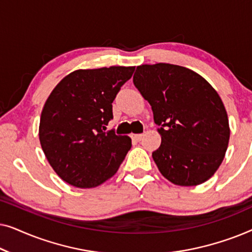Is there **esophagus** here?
<instances>
[{"label": "esophagus", "instance_id": "obj_1", "mask_svg": "<svg viewBox=\"0 0 252 252\" xmlns=\"http://www.w3.org/2000/svg\"><path fill=\"white\" fill-rule=\"evenodd\" d=\"M132 137L135 141H141V140H142V137H143V134H133Z\"/></svg>", "mask_w": 252, "mask_h": 252}]
</instances>
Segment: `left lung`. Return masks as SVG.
Masks as SVG:
<instances>
[{"label": "left lung", "mask_w": 252, "mask_h": 252, "mask_svg": "<svg viewBox=\"0 0 252 252\" xmlns=\"http://www.w3.org/2000/svg\"><path fill=\"white\" fill-rule=\"evenodd\" d=\"M133 82L160 126L161 144L153 153L160 173L179 186L209 180L225 157L230 133L218 93L196 72L166 63L137 66Z\"/></svg>", "instance_id": "left-lung-1"}]
</instances>
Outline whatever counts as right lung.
Masks as SVG:
<instances>
[{"label": "right lung", "instance_id": "add662e5", "mask_svg": "<svg viewBox=\"0 0 252 252\" xmlns=\"http://www.w3.org/2000/svg\"><path fill=\"white\" fill-rule=\"evenodd\" d=\"M133 72V66L74 71L48 97L41 113L40 143L51 167L68 185L96 187L125 159L132 140L105 129L113 119V99Z\"/></svg>", "mask_w": 252, "mask_h": 252}]
</instances>
